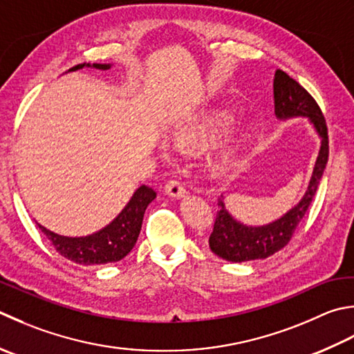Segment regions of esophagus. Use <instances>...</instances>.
Returning a JSON list of instances; mask_svg holds the SVG:
<instances>
[{"label":"esophagus","instance_id":"1","mask_svg":"<svg viewBox=\"0 0 354 354\" xmlns=\"http://www.w3.org/2000/svg\"><path fill=\"white\" fill-rule=\"evenodd\" d=\"M164 190H165V193H167L170 198H176V199L178 198H183L185 193H187L183 183L178 181V179H171V181H169L167 184H165Z\"/></svg>","mask_w":354,"mask_h":354}]
</instances>
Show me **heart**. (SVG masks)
<instances>
[{
  "mask_svg": "<svg viewBox=\"0 0 354 354\" xmlns=\"http://www.w3.org/2000/svg\"><path fill=\"white\" fill-rule=\"evenodd\" d=\"M234 127V120L228 115H213L209 116L203 122L193 124L189 127H183L173 133V140L176 145L185 150L203 149L205 145L219 141L227 133H230ZM234 158V150L227 151V153L219 159L216 164L218 170H225L230 167Z\"/></svg>",
  "mask_w": 354,
  "mask_h": 354,
  "instance_id": "heart-1",
  "label": "heart"
}]
</instances>
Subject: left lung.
I'll return each mask as SVG.
<instances>
[{
    "mask_svg": "<svg viewBox=\"0 0 354 354\" xmlns=\"http://www.w3.org/2000/svg\"><path fill=\"white\" fill-rule=\"evenodd\" d=\"M274 113L279 120L295 116H307L313 124L317 135L322 138L319 156L313 170L306 195L301 203L272 224L261 227H248L238 223L225 210L224 201L218 199L219 210L209 238V245L214 254L232 262H245L253 259H266L279 252L292 239L296 227L306 216L311 201L315 198L317 185L328 161V129L325 124L321 107L299 82L278 68L273 82Z\"/></svg>",
    "mask_w": 354,
    "mask_h": 354,
    "instance_id": "1",
    "label": "left lung"
}]
</instances>
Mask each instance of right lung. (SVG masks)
I'll use <instances>...</instances> for the list:
<instances>
[{"label":"right lung","instance_id":"right-lung-1","mask_svg":"<svg viewBox=\"0 0 354 354\" xmlns=\"http://www.w3.org/2000/svg\"><path fill=\"white\" fill-rule=\"evenodd\" d=\"M84 66L100 68V71L110 68V64H96L95 62L92 66L78 64L68 68V72L78 71ZM155 198L156 193L153 189H150L147 185H141L112 223L101 228L100 232L88 234V236H61V234L47 230L43 225H37L46 234L47 239L52 242L55 250L61 256H64L66 259L76 262V264L100 266L109 264V262H118L126 258L136 244V239L141 232L144 212Z\"/></svg>","mask_w":354,"mask_h":354}]
</instances>
